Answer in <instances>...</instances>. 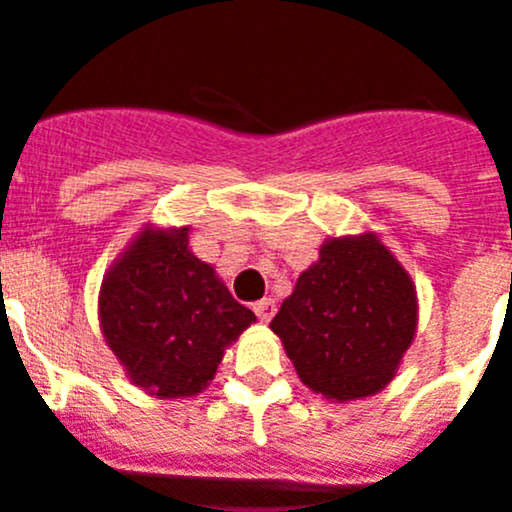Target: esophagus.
Here are the masks:
<instances>
[{"mask_svg":"<svg viewBox=\"0 0 512 512\" xmlns=\"http://www.w3.org/2000/svg\"><path fill=\"white\" fill-rule=\"evenodd\" d=\"M252 310H255V315H257V318H260L262 323H267L272 318V315H275V300H272V298L257 300V303L252 305Z\"/></svg>","mask_w":512,"mask_h":512,"instance_id":"obj_1","label":"esophagus"}]
</instances>
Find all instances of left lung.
<instances>
[{"instance_id":"obj_1","label":"left lung","mask_w":512,"mask_h":512,"mask_svg":"<svg viewBox=\"0 0 512 512\" xmlns=\"http://www.w3.org/2000/svg\"><path fill=\"white\" fill-rule=\"evenodd\" d=\"M270 328L300 381L326 399L376 394L417 331V290L376 234L328 240Z\"/></svg>"}]
</instances>
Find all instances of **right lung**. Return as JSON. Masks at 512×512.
I'll return each mask as SVG.
<instances>
[{"label": "right lung", "instance_id": "add662e5", "mask_svg": "<svg viewBox=\"0 0 512 512\" xmlns=\"http://www.w3.org/2000/svg\"><path fill=\"white\" fill-rule=\"evenodd\" d=\"M105 343L133 384L161 399L194 396L255 313L191 255L189 227H146L100 288Z\"/></svg>", "mask_w": 512, "mask_h": 512}]
</instances>
